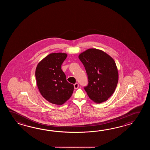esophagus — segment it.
<instances>
[{
  "instance_id": "obj_1",
  "label": "esophagus",
  "mask_w": 150,
  "mask_h": 150,
  "mask_svg": "<svg viewBox=\"0 0 150 150\" xmlns=\"http://www.w3.org/2000/svg\"><path fill=\"white\" fill-rule=\"evenodd\" d=\"M79 84L78 83H76L75 84H74V89H77L78 87H79Z\"/></svg>"
}]
</instances>
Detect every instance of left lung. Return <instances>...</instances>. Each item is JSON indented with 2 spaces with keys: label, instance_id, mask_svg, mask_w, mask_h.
Segmentation results:
<instances>
[{
  "label": "left lung",
  "instance_id": "left-lung-1",
  "mask_svg": "<svg viewBox=\"0 0 150 150\" xmlns=\"http://www.w3.org/2000/svg\"><path fill=\"white\" fill-rule=\"evenodd\" d=\"M88 76V85L84 87L94 102L107 101L115 92L118 80V70L112 58L104 51L88 49L79 55Z\"/></svg>",
  "mask_w": 150,
  "mask_h": 150
}]
</instances>
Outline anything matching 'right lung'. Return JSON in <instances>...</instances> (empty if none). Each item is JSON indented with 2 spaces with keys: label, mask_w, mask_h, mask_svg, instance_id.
<instances>
[{
  "label": "right lung",
  "mask_w": 150,
  "mask_h": 150,
  "mask_svg": "<svg viewBox=\"0 0 150 150\" xmlns=\"http://www.w3.org/2000/svg\"><path fill=\"white\" fill-rule=\"evenodd\" d=\"M67 56L62 52L48 54L36 68L35 76L40 92L45 100L54 105L64 104L74 92V85L67 82L61 69Z\"/></svg>",
  "instance_id": "right-lung-1"
}]
</instances>
